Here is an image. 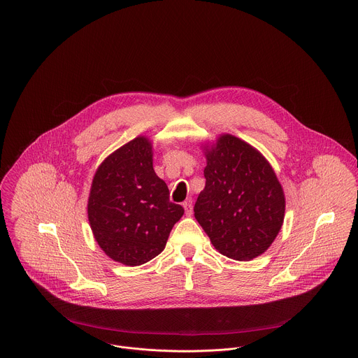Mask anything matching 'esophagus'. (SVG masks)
<instances>
[{
    "label": "esophagus",
    "mask_w": 358,
    "mask_h": 358,
    "mask_svg": "<svg viewBox=\"0 0 358 358\" xmlns=\"http://www.w3.org/2000/svg\"><path fill=\"white\" fill-rule=\"evenodd\" d=\"M182 206H184V209H185V215H191L192 213V199L191 198H188L184 203H182Z\"/></svg>",
    "instance_id": "34e87169"
}]
</instances>
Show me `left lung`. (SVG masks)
I'll return each instance as SVG.
<instances>
[{
    "mask_svg": "<svg viewBox=\"0 0 358 358\" xmlns=\"http://www.w3.org/2000/svg\"><path fill=\"white\" fill-rule=\"evenodd\" d=\"M203 153L206 182L194 206L195 219L220 255L253 260L281 230L284 189L267 159L239 138L219 135Z\"/></svg>",
    "mask_w": 358,
    "mask_h": 358,
    "instance_id": "obj_1",
    "label": "left lung"
}]
</instances>
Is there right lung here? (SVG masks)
Here are the masks:
<instances>
[{
  "instance_id": "obj_1",
  "label": "right lung",
  "mask_w": 358,
  "mask_h": 358,
  "mask_svg": "<svg viewBox=\"0 0 358 358\" xmlns=\"http://www.w3.org/2000/svg\"><path fill=\"white\" fill-rule=\"evenodd\" d=\"M87 213L94 239L113 262L135 267L164 250L184 208L170 202L167 184L156 176L149 138H135L99 164Z\"/></svg>"
}]
</instances>
